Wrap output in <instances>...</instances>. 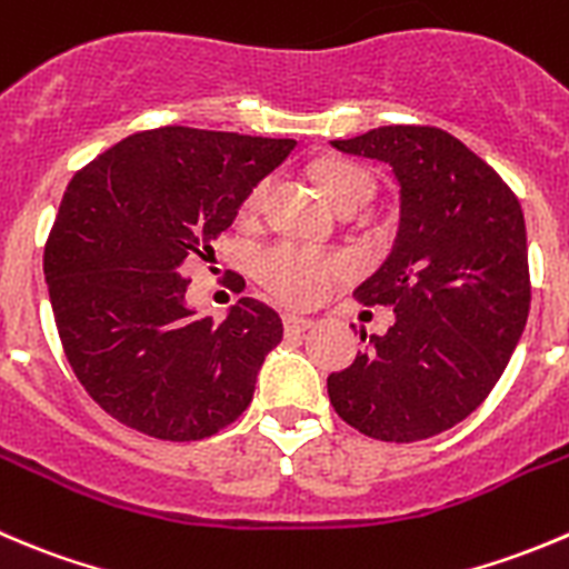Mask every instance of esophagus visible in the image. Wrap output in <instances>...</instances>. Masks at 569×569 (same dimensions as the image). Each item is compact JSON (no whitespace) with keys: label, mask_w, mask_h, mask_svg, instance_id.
<instances>
[{"label":"esophagus","mask_w":569,"mask_h":569,"mask_svg":"<svg viewBox=\"0 0 569 569\" xmlns=\"http://www.w3.org/2000/svg\"><path fill=\"white\" fill-rule=\"evenodd\" d=\"M311 319L306 317H297V313H283V330L289 336H297V333H306L308 328H311Z\"/></svg>","instance_id":"esophagus-1"}]
</instances>
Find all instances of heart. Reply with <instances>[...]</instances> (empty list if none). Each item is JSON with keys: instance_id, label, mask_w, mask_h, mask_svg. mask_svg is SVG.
<instances>
[{"instance_id": "b5f03b06", "label": "heart", "mask_w": 569, "mask_h": 569, "mask_svg": "<svg viewBox=\"0 0 569 569\" xmlns=\"http://www.w3.org/2000/svg\"><path fill=\"white\" fill-rule=\"evenodd\" d=\"M317 180L322 194L333 202V208H361L372 197V174L363 167L350 161H325L319 163ZM267 180H258L247 197L241 200V213L252 217L261 211L267 200ZM252 272L261 280L263 289L272 291L278 300L291 306H313L322 300L333 283L352 272V261L336 252L313 250V247L295 244V241H274L263 247L252 258Z\"/></svg>"}]
</instances>
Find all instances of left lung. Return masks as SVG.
<instances>
[{"mask_svg":"<svg viewBox=\"0 0 569 569\" xmlns=\"http://www.w3.org/2000/svg\"><path fill=\"white\" fill-rule=\"evenodd\" d=\"M333 147L389 163L400 230L383 267L356 289L363 306L395 308V325L330 375V402L363 437L431 439L487 400L526 328L531 274L520 200L439 127L389 124Z\"/></svg>","mask_w":569,"mask_h":569,"instance_id":"8db88e82","label":"left lung"}]
</instances>
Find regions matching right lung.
Wrapping results in <instances>:
<instances>
[{
    "instance_id": "1",
    "label": "right lung",
    "mask_w": 569,
    "mask_h": 569,
    "mask_svg": "<svg viewBox=\"0 0 569 569\" xmlns=\"http://www.w3.org/2000/svg\"><path fill=\"white\" fill-rule=\"evenodd\" d=\"M291 150V138L158 127L66 186L43 247L54 325L77 380L132 431L197 442L250 406L283 322L252 297L222 322L197 319L183 269L213 252L247 191Z\"/></svg>"
}]
</instances>
